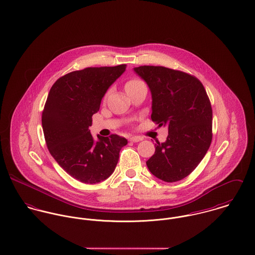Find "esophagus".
<instances>
[{
    "mask_svg": "<svg viewBox=\"0 0 255 255\" xmlns=\"http://www.w3.org/2000/svg\"><path fill=\"white\" fill-rule=\"evenodd\" d=\"M141 140H142V138L139 136H130L129 137V141H131V142H138Z\"/></svg>",
    "mask_w": 255,
    "mask_h": 255,
    "instance_id": "34e87169",
    "label": "esophagus"
}]
</instances>
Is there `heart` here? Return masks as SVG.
<instances>
[{"label": "heart", "instance_id": "heart-1", "mask_svg": "<svg viewBox=\"0 0 255 255\" xmlns=\"http://www.w3.org/2000/svg\"><path fill=\"white\" fill-rule=\"evenodd\" d=\"M142 84H144L141 80H138V79H131V80H129V81H128L127 83H126V90H127V92L128 91H129V90H132V89H135V88H137V87H139L140 85H142Z\"/></svg>", "mask_w": 255, "mask_h": 255}]
</instances>
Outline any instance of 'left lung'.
<instances>
[{"mask_svg":"<svg viewBox=\"0 0 255 255\" xmlns=\"http://www.w3.org/2000/svg\"><path fill=\"white\" fill-rule=\"evenodd\" d=\"M149 87L151 119L168 128V137L155 144L146 165L156 178L181 181L201 162L212 140V108L202 83L194 76L164 67L133 69Z\"/></svg>","mask_w":255,"mask_h":255,"instance_id":"left-lung-1","label":"left lung"}]
</instances>
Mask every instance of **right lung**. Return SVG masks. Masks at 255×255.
<instances>
[{"instance_id":"right-lung-1","label":"right lung","mask_w":255,"mask_h":255,"mask_svg":"<svg viewBox=\"0 0 255 255\" xmlns=\"http://www.w3.org/2000/svg\"><path fill=\"white\" fill-rule=\"evenodd\" d=\"M127 65L86 68L60 77L50 89L42 127L47 147L57 163L73 179L97 183L116 169L125 137L90 133L92 116L100 109L110 86L126 71Z\"/></svg>"}]
</instances>
